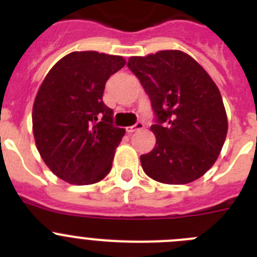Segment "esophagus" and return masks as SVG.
Wrapping results in <instances>:
<instances>
[{"label": "esophagus", "instance_id": "esophagus-1", "mask_svg": "<svg viewBox=\"0 0 257 257\" xmlns=\"http://www.w3.org/2000/svg\"><path fill=\"white\" fill-rule=\"evenodd\" d=\"M144 127H145V124L143 123V122H138V123L134 124V126L126 127V131H127V133H128V134H133V133H135V131L143 130Z\"/></svg>", "mask_w": 257, "mask_h": 257}]
</instances>
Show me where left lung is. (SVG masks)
Returning a JSON list of instances; mask_svg holds the SVG:
<instances>
[{"mask_svg": "<svg viewBox=\"0 0 257 257\" xmlns=\"http://www.w3.org/2000/svg\"><path fill=\"white\" fill-rule=\"evenodd\" d=\"M127 67L152 101L156 145L140 156L144 172L163 184H188L216 162L228 133L221 94L187 52L162 50L131 56Z\"/></svg>", "mask_w": 257, "mask_h": 257, "instance_id": "obj_1", "label": "left lung"}]
</instances>
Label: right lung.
<instances>
[{
	"label": "right lung",
	"instance_id": "1",
	"mask_svg": "<svg viewBox=\"0 0 257 257\" xmlns=\"http://www.w3.org/2000/svg\"><path fill=\"white\" fill-rule=\"evenodd\" d=\"M124 64L122 56L74 51L41 83L32 110L33 135L44 162L61 180L88 185L112 169L124 128L112 124L113 110L103 94L109 77Z\"/></svg>",
	"mask_w": 257,
	"mask_h": 257
}]
</instances>
